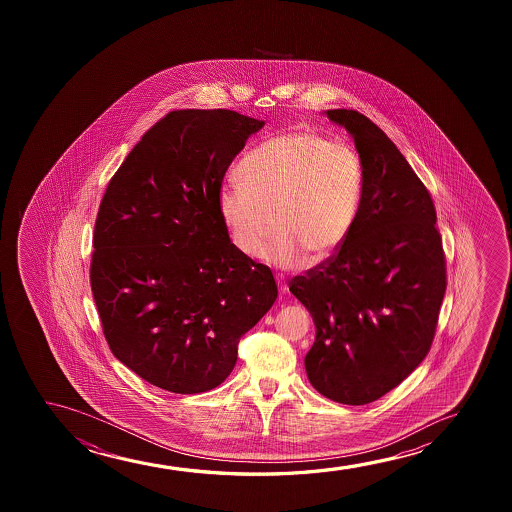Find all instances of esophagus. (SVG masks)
<instances>
[{"mask_svg": "<svg viewBox=\"0 0 512 512\" xmlns=\"http://www.w3.org/2000/svg\"><path fill=\"white\" fill-rule=\"evenodd\" d=\"M276 281H278V287H280V292H283V294H285V292H287L288 290L287 283L281 280L280 276H276Z\"/></svg>", "mask_w": 512, "mask_h": 512, "instance_id": "esophagus-1", "label": "esophagus"}]
</instances>
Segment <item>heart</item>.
<instances>
[{
	"label": "heart",
	"mask_w": 512,
	"mask_h": 512,
	"mask_svg": "<svg viewBox=\"0 0 512 512\" xmlns=\"http://www.w3.org/2000/svg\"><path fill=\"white\" fill-rule=\"evenodd\" d=\"M238 185L218 192V215L232 246L280 269L332 259L350 236L364 192L357 150L297 129L252 148L236 169Z\"/></svg>",
	"instance_id": "heart-1"
}]
</instances>
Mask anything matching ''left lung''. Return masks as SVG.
<instances>
[{
    "mask_svg": "<svg viewBox=\"0 0 512 512\" xmlns=\"http://www.w3.org/2000/svg\"><path fill=\"white\" fill-rule=\"evenodd\" d=\"M325 115L355 141L364 192L339 252L295 276L290 292L315 322V343L304 358L309 383L334 402L364 406L427 357L446 262L432 197L399 148L362 113Z\"/></svg>",
    "mask_w": 512,
    "mask_h": 512,
    "instance_id": "left-lung-1",
    "label": "left lung"
}]
</instances>
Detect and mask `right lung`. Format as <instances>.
I'll list each match as a JSON object with an SVG mask.
<instances>
[{
    "instance_id": "obj_1",
    "label": "right lung",
    "mask_w": 512,
    "mask_h": 512,
    "mask_svg": "<svg viewBox=\"0 0 512 512\" xmlns=\"http://www.w3.org/2000/svg\"><path fill=\"white\" fill-rule=\"evenodd\" d=\"M264 124L232 110L168 113L99 206L91 287L106 341L162 390L224 383L239 337L278 297L271 269L232 246L217 206L225 171Z\"/></svg>"
}]
</instances>
